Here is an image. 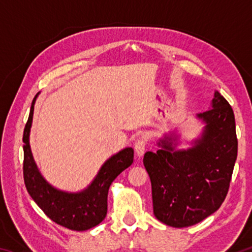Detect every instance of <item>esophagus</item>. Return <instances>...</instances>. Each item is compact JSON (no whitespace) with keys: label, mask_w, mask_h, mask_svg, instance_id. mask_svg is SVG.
<instances>
[{"label":"esophagus","mask_w":252,"mask_h":252,"mask_svg":"<svg viewBox=\"0 0 252 252\" xmlns=\"http://www.w3.org/2000/svg\"><path fill=\"white\" fill-rule=\"evenodd\" d=\"M146 146H147V142L146 140L142 139V138H139L136 140L135 143H134V151L136 153V156L138 157H142L144 151H146Z\"/></svg>","instance_id":"obj_1"}]
</instances>
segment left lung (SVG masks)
I'll return each instance as SVG.
<instances>
[{
  "instance_id": "obj_1",
  "label": "left lung",
  "mask_w": 252,
  "mask_h": 252,
  "mask_svg": "<svg viewBox=\"0 0 252 252\" xmlns=\"http://www.w3.org/2000/svg\"><path fill=\"white\" fill-rule=\"evenodd\" d=\"M211 108L197 118L202 134L187 150H176V134L158 142L143 158L151 180L153 213L174 228L190 227L220 208L227 197L237 160L238 140L231 105L215 92Z\"/></svg>"
}]
</instances>
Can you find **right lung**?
Here are the masks:
<instances>
[{
	"label": "right lung",
	"instance_id": "right-lung-1",
	"mask_svg": "<svg viewBox=\"0 0 252 252\" xmlns=\"http://www.w3.org/2000/svg\"><path fill=\"white\" fill-rule=\"evenodd\" d=\"M37 95L39 93L32 101L23 133V177L25 187L37 206L55 223L75 231L91 229L105 218L108 211L109 188L114 179L132 164L133 149H123L106 160L87 189L80 192H65L57 189L42 177L30 147V131Z\"/></svg>",
	"mask_w": 252,
	"mask_h": 252
}]
</instances>
